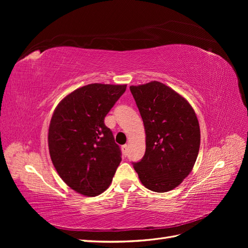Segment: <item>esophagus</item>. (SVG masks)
Segmentation results:
<instances>
[{
  "mask_svg": "<svg viewBox=\"0 0 248 248\" xmlns=\"http://www.w3.org/2000/svg\"><path fill=\"white\" fill-rule=\"evenodd\" d=\"M127 151H128V146L127 145H123L122 146V152L124 155H127Z\"/></svg>",
  "mask_w": 248,
  "mask_h": 248,
  "instance_id": "esophagus-1",
  "label": "esophagus"
}]
</instances>
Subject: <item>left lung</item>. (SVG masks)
<instances>
[{
	"instance_id": "left-lung-1",
	"label": "left lung",
	"mask_w": 248,
	"mask_h": 248,
	"mask_svg": "<svg viewBox=\"0 0 248 248\" xmlns=\"http://www.w3.org/2000/svg\"><path fill=\"white\" fill-rule=\"evenodd\" d=\"M146 131V152L133 163L141 184L155 192L176 188L189 175L201 144L196 112L184 97L159 81L130 86Z\"/></svg>"
}]
</instances>
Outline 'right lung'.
<instances>
[{"label":"right lung","instance_id":"add662e5","mask_svg":"<svg viewBox=\"0 0 248 248\" xmlns=\"http://www.w3.org/2000/svg\"><path fill=\"white\" fill-rule=\"evenodd\" d=\"M126 85L90 84L61 100L52 114L48 149L63 181L82 196L108 189L121 162V150L104 118Z\"/></svg>","mask_w":248,"mask_h":248}]
</instances>
